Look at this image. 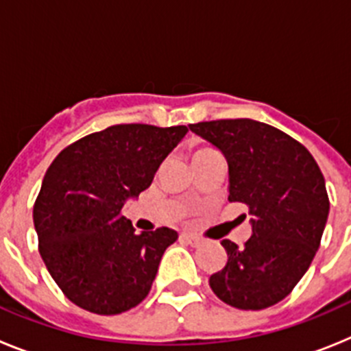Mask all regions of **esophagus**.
I'll list each match as a JSON object with an SVG mask.
<instances>
[{
    "mask_svg": "<svg viewBox=\"0 0 351 351\" xmlns=\"http://www.w3.org/2000/svg\"><path fill=\"white\" fill-rule=\"evenodd\" d=\"M182 237L186 239V241H188V243L191 244V246H200V244H202V239L198 237V235H195V234H190V232H184V234H182Z\"/></svg>",
    "mask_w": 351,
    "mask_h": 351,
    "instance_id": "34e87169",
    "label": "esophagus"
}]
</instances>
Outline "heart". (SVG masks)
Wrapping results in <instances>:
<instances>
[{
    "label": "heart",
    "instance_id": "1",
    "mask_svg": "<svg viewBox=\"0 0 351 351\" xmlns=\"http://www.w3.org/2000/svg\"><path fill=\"white\" fill-rule=\"evenodd\" d=\"M206 151H210V149H198V151H197V153H195V154H200V153H206ZM195 154H193V156H195Z\"/></svg>",
    "mask_w": 351,
    "mask_h": 351
}]
</instances>
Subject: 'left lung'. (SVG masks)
<instances>
[{"instance_id":"8db88e82","label":"left lung","mask_w":351,"mask_h":351,"mask_svg":"<svg viewBox=\"0 0 351 351\" xmlns=\"http://www.w3.org/2000/svg\"><path fill=\"white\" fill-rule=\"evenodd\" d=\"M228 163V200L250 207L253 235L243 247L225 239L228 262L209 278L237 309H265L293 290L315 258L328 216L325 179L308 149L253 119L190 125Z\"/></svg>"}]
</instances>
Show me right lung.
Instances as JSON below:
<instances>
[{"label":"right lung","instance_id":"obj_1","mask_svg":"<svg viewBox=\"0 0 351 351\" xmlns=\"http://www.w3.org/2000/svg\"><path fill=\"white\" fill-rule=\"evenodd\" d=\"M186 126H108L63 149L33 207L40 255L64 295L86 311L119 315L147 297L167 247V226L137 234L121 216L147 190Z\"/></svg>","mask_w":351,"mask_h":351}]
</instances>
